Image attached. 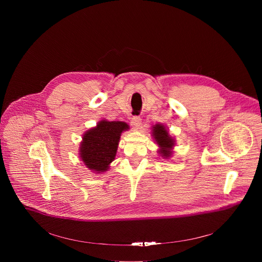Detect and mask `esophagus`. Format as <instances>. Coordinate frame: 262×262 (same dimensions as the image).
<instances>
[{"label":"esophagus","mask_w":262,"mask_h":262,"mask_svg":"<svg viewBox=\"0 0 262 262\" xmlns=\"http://www.w3.org/2000/svg\"><path fill=\"white\" fill-rule=\"evenodd\" d=\"M130 123H132V125H133V127L135 129H139L141 127V125H142V120L138 116H133L132 120H130Z\"/></svg>","instance_id":"1"}]
</instances>
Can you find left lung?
Instances as JSON below:
<instances>
[{
	"mask_svg": "<svg viewBox=\"0 0 262 262\" xmlns=\"http://www.w3.org/2000/svg\"><path fill=\"white\" fill-rule=\"evenodd\" d=\"M151 135L157 145L159 146L158 152L163 159H170L173 155V149L176 145L175 139L170 136L168 128L163 123H158L151 126Z\"/></svg>",
	"mask_w": 262,
	"mask_h": 262,
	"instance_id": "8db88e82",
	"label": "left lung"
}]
</instances>
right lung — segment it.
<instances>
[{"instance_id":"1","label":"right lung","mask_w":262,"mask_h":262,"mask_svg":"<svg viewBox=\"0 0 262 262\" xmlns=\"http://www.w3.org/2000/svg\"><path fill=\"white\" fill-rule=\"evenodd\" d=\"M128 129V124L123 121H98L83 135L79 147L81 161L94 173L107 171L115 160L121 134Z\"/></svg>"}]
</instances>
